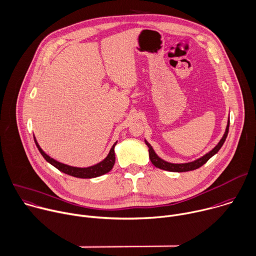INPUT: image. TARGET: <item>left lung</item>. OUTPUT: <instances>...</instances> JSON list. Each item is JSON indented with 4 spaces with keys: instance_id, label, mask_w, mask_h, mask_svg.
<instances>
[{
    "instance_id": "obj_1",
    "label": "left lung",
    "mask_w": 256,
    "mask_h": 256,
    "mask_svg": "<svg viewBox=\"0 0 256 256\" xmlns=\"http://www.w3.org/2000/svg\"><path fill=\"white\" fill-rule=\"evenodd\" d=\"M229 124H230V121L228 119V123H227V127H226V130H225V133L222 137V139L219 141V143L211 150L209 151L208 153H206L205 156L194 160V162H186V164H172V162H168L166 160H164L162 158H160L156 151L153 150L152 146L145 140V144L148 146L149 150V158L152 162V164L156 168H158L160 170H168V172H190V170H196L198 168H200L202 166L205 164L213 156H215L216 153L220 150V148L222 147V145L224 144L226 138H227V135H228V131H229Z\"/></svg>"
}]
</instances>
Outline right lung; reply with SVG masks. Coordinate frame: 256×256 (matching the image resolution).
<instances>
[{
	"instance_id": "obj_1",
	"label": "right lung",
	"mask_w": 256,
	"mask_h": 256,
	"mask_svg": "<svg viewBox=\"0 0 256 256\" xmlns=\"http://www.w3.org/2000/svg\"><path fill=\"white\" fill-rule=\"evenodd\" d=\"M34 141H35V144L39 150V152L41 153V156L45 158V160L47 162H49L50 164H52L54 168H56L58 170L68 174V176H74V178H96V176H103L107 172H109L113 166H114V164H115V151H114V148L117 144V142H115L109 152V154L107 156V158L102 160L100 162L94 164V166H88V168H76V166H68V164H62L54 158H51L49 156H47L46 153L40 148L39 144L37 143L35 137H34Z\"/></svg>"
}]
</instances>
